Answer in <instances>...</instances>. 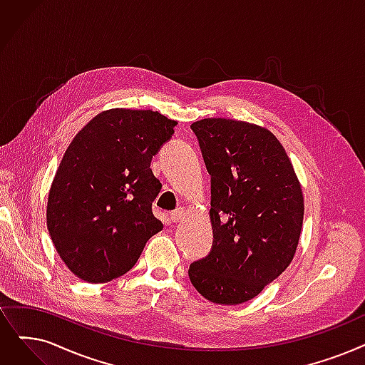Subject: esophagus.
Instances as JSON below:
<instances>
[{
    "instance_id": "1",
    "label": "esophagus",
    "mask_w": 365,
    "mask_h": 365,
    "mask_svg": "<svg viewBox=\"0 0 365 365\" xmlns=\"http://www.w3.org/2000/svg\"><path fill=\"white\" fill-rule=\"evenodd\" d=\"M183 217H185V209H176V210L170 213V219H171L173 222H179V220H182Z\"/></svg>"
}]
</instances>
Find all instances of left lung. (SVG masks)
<instances>
[{
	"label": "left lung",
	"mask_w": 365,
	"mask_h": 365,
	"mask_svg": "<svg viewBox=\"0 0 365 365\" xmlns=\"http://www.w3.org/2000/svg\"><path fill=\"white\" fill-rule=\"evenodd\" d=\"M212 176L213 247L189 265L194 288L212 303L255 298L294 259L304 197L294 165L264 126L224 118L191 125Z\"/></svg>",
	"instance_id": "8db88e82"
}]
</instances>
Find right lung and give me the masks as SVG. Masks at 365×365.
I'll use <instances>...</instances> for the list:
<instances>
[{
	"label": "right lung",
	"instance_id": "obj_1",
	"mask_svg": "<svg viewBox=\"0 0 365 365\" xmlns=\"http://www.w3.org/2000/svg\"><path fill=\"white\" fill-rule=\"evenodd\" d=\"M176 120L152 110L110 108L76 134L55 173L46 220L68 270L89 283L130 272L164 225L152 213L161 182L152 156Z\"/></svg>",
	"mask_w": 365,
	"mask_h": 365
}]
</instances>
